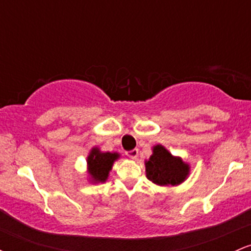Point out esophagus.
Listing matches in <instances>:
<instances>
[{
  "instance_id": "esophagus-1",
  "label": "esophagus",
  "mask_w": 251,
  "mask_h": 251,
  "mask_svg": "<svg viewBox=\"0 0 251 251\" xmlns=\"http://www.w3.org/2000/svg\"><path fill=\"white\" fill-rule=\"evenodd\" d=\"M138 153H139V150L138 149H133V150H131V151L125 152V154L127 155V157H131V158H137Z\"/></svg>"
}]
</instances>
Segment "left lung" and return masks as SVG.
Returning <instances> with one entry per match:
<instances>
[{
	"mask_svg": "<svg viewBox=\"0 0 251 251\" xmlns=\"http://www.w3.org/2000/svg\"><path fill=\"white\" fill-rule=\"evenodd\" d=\"M145 166L148 178L158 185L179 184L189 174V165L184 164L180 158L172 157L162 145L154 146L153 154L145 163Z\"/></svg>",
	"mask_w": 251,
	"mask_h": 251,
	"instance_id": "1",
	"label": "left lung"
}]
</instances>
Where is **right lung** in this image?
I'll return each mask as SVG.
<instances>
[{"label":"right lung","instance_id":"1","mask_svg":"<svg viewBox=\"0 0 251 251\" xmlns=\"http://www.w3.org/2000/svg\"><path fill=\"white\" fill-rule=\"evenodd\" d=\"M118 157L119 155L117 153H109V152L102 153L98 149L92 150L87 159L92 177L97 181H105L107 179L108 172L112 169L113 162Z\"/></svg>","mask_w":251,"mask_h":251}]
</instances>
